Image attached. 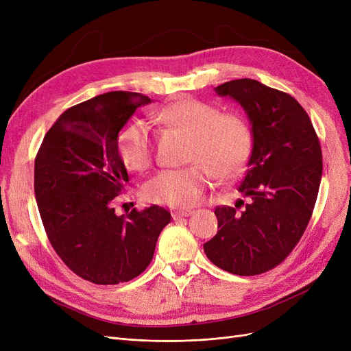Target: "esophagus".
<instances>
[{
    "mask_svg": "<svg viewBox=\"0 0 351 351\" xmlns=\"http://www.w3.org/2000/svg\"><path fill=\"white\" fill-rule=\"evenodd\" d=\"M193 213V210H179V212H173V215H172V217H173V220H180V219H183V217H188V216H191Z\"/></svg>",
    "mask_w": 351,
    "mask_h": 351,
    "instance_id": "obj_1",
    "label": "esophagus"
}]
</instances>
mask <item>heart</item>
Instances as JSON below:
<instances>
[{
	"mask_svg": "<svg viewBox=\"0 0 351 351\" xmlns=\"http://www.w3.org/2000/svg\"><path fill=\"white\" fill-rule=\"evenodd\" d=\"M154 119L191 134L189 166L165 169L145 183L143 196L154 204L178 209L197 205L212 185L216 172L222 178L241 173L250 158L253 132L239 112L220 110L200 99L185 97L158 109ZM118 154L129 169L142 172L154 160L151 123L145 119L128 122L117 138Z\"/></svg>",
	"mask_w": 351,
	"mask_h": 351,
	"instance_id": "1",
	"label": "heart"
}]
</instances>
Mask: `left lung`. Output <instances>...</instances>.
<instances>
[{
  "instance_id": "obj_1",
  "label": "left lung",
  "mask_w": 351,
  "mask_h": 351,
  "mask_svg": "<svg viewBox=\"0 0 351 351\" xmlns=\"http://www.w3.org/2000/svg\"><path fill=\"white\" fill-rule=\"evenodd\" d=\"M216 92L246 110L253 149L239 186L247 204L215 209L219 230L204 249L229 273L261 274L286 259L310 222L323 172L322 146L307 112L286 92L249 78L225 82Z\"/></svg>"
}]
</instances>
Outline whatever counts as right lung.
<instances>
[{"instance_id": "1", "label": "right lung", "mask_w": 351, "mask_h": 351, "mask_svg": "<svg viewBox=\"0 0 351 351\" xmlns=\"http://www.w3.org/2000/svg\"><path fill=\"white\" fill-rule=\"evenodd\" d=\"M151 99L114 90L68 108L35 158L34 191L49 243L80 278L95 285L132 280L149 266L171 213L151 206L115 213L129 182L117 138Z\"/></svg>"}]
</instances>
